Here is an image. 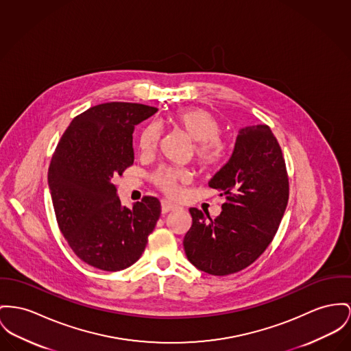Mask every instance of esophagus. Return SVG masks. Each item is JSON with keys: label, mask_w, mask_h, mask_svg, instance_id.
Segmentation results:
<instances>
[{"label": "esophagus", "mask_w": 351, "mask_h": 351, "mask_svg": "<svg viewBox=\"0 0 351 351\" xmlns=\"http://www.w3.org/2000/svg\"><path fill=\"white\" fill-rule=\"evenodd\" d=\"M161 209H162V213L166 214V213H169V211L178 209V206L174 205V204H171V202H169V201H162V202H161Z\"/></svg>", "instance_id": "34e87169"}]
</instances>
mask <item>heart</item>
Here are the masks:
<instances>
[{
    "mask_svg": "<svg viewBox=\"0 0 351 351\" xmlns=\"http://www.w3.org/2000/svg\"><path fill=\"white\" fill-rule=\"evenodd\" d=\"M170 122L194 141L193 154L204 170H217L228 162L230 146L222 133V123L210 110L190 108L174 112ZM161 129L157 123H147L138 134V149L142 156L153 154L160 143ZM152 181L167 195H177L180 186L190 181V173L182 167L162 166L152 174Z\"/></svg>",
    "mask_w": 351,
    "mask_h": 351,
    "instance_id": "obj_1",
    "label": "heart"
}]
</instances>
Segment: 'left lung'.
I'll use <instances>...</instances> for the list:
<instances>
[{"label":"left lung","mask_w":351,"mask_h":351,"mask_svg":"<svg viewBox=\"0 0 351 351\" xmlns=\"http://www.w3.org/2000/svg\"><path fill=\"white\" fill-rule=\"evenodd\" d=\"M226 197L211 219L190 208L184 238L186 257L211 276H229L250 266L271 243L289 201V176L280 143L267 125L238 132L233 156L209 182Z\"/></svg>","instance_id":"obj_1"}]
</instances>
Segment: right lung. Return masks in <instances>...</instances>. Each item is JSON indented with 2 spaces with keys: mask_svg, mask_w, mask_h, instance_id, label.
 Masks as SVG:
<instances>
[{
  "mask_svg": "<svg viewBox=\"0 0 351 351\" xmlns=\"http://www.w3.org/2000/svg\"><path fill=\"white\" fill-rule=\"evenodd\" d=\"M158 109L106 102L78 114L58 142L47 171L57 223L74 254L105 271L140 259L161 215L158 198L121 206L113 178L134 162L133 132Z\"/></svg>",
  "mask_w": 351,
  "mask_h": 351,
  "instance_id": "obj_1",
  "label": "right lung"
}]
</instances>
